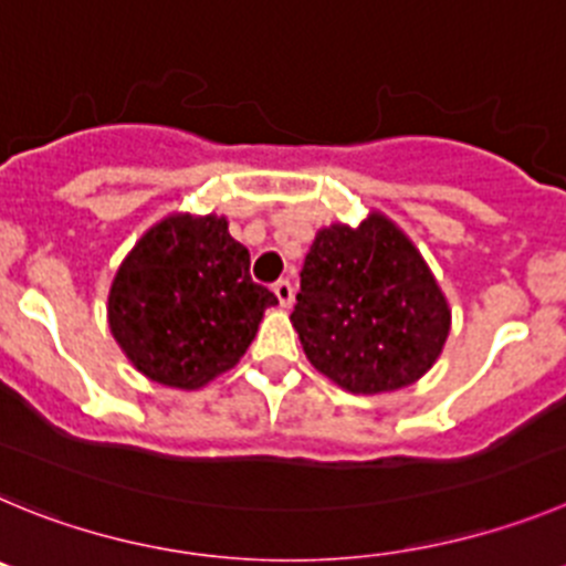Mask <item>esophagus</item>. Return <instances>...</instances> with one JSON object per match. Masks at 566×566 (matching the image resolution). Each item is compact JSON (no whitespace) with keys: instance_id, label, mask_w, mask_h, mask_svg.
I'll use <instances>...</instances> for the list:
<instances>
[{"instance_id":"obj_1","label":"esophagus","mask_w":566,"mask_h":566,"mask_svg":"<svg viewBox=\"0 0 566 566\" xmlns=\"http://www.w3.org/2000/svg\"><path fill=\"white\" fill-rule=\"evenodd\" d=\"M273 293H276L279 304H282L284 310L293 307V302H295V287H293V282H290V279H279V282L273 284Z\"/></svg>"}]
</instances>
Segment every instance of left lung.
Wrapping results in <instances>:
<instances>
[{
  "instance_id": "8db88e82",
  "label": "left lung",
  "mask_w": 566,
  "mask_h": 566,
  "mask_svg": "<svg viewBox=\"0 0 566 566\" xmlns=\"http://www.w3.org/2000/svg\"><path fill=\"white\" fill-rule=\"evenodd\" d=\"M310 364L353 395L420 380L440 358L451 310L426 259L389 217L321 228L290 315Z\"/></svg>"
}]
</instances>
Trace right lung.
<instances>
[{
    "instance_id": "1",
    "label": "right lung",
    "mask_w": 566,
    "mask_h": 566,
    "mask_svg": "<svg viewBox=\"0 0 566 566\" xmlns=\"http://www.w3.org/2000/svg\"><path fill=\"white\" fill-rule=\"evenodd\" d=\"M273 304L226 217L171 213L120 262L106 315L137 371L171 389H200L239 364Z\"/></svg>"
}]
</instances>
